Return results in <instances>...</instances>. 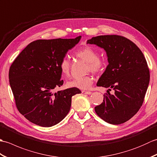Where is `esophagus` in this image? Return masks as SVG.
<instances>
[{
  "label": "esophagus",
  "mask_w": 157,
  "mask_h": 157,
  "mask_svg": "<svg viewBox=\"0 0 157 157\" xmlns=\"http://www.w3.org/2000/svg\"><path fill=\"white\" fill-rule=\"evenodd\" d=\"M82 92L83 93V94H88V95H90V94H92V92H90V91L82 90Z\"/></svg>",
  "instance_id": "1"
}]
</instances>
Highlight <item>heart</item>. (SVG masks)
<instances>
[{"label":"heart","mask_w":157,"mask_h":157,"mask_svg":"<svg viewBox=\"0 0 157 157\" xmlns=\"http://www.w3.org/2000/svg\"><path fill=\"white\" fill-rule=\"evenodd\" d=\"M75 56L85 62H87V71L94 73L101 72L105 67V63L98 57V53L91 46H86L75 52ZM60 69L65 77L70 75V63L66 58H63L60 63ZM94 78L91 75H86L80 78L73 79L67 83L69 88H75L80 90H88L91 87Z\"/></svg>","instance_id":"obj_1"}]
</instances>
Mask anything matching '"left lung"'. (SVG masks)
Masks as SVG:
<instances>
[{"mask_svg":"<svg viewBox=\"0 0 157 157\" xmlns=\"http://www.w3.org/2000/svg\"><path fill=\"white\" fill-rule=\"evenodd\" d=\"M87 43L104 48L109 61L97 86L109 89L95 111L106 122L121 124L134 116L144 102L150 81L147 62L140 49L121 36H98ZM111 88L113 95L109 92Z\"/></svg>","mask_w":157,"mask_h":157,"instance_id":"obj_1","label":"left lung"}]
</instances>
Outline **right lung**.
Returning <instances> with one entry per match:
<instances>
[{"label":"right lung","mask_w":157,"mask_h":157,"mask_svg":"<svg viewBox=\"0 0 157 157\" xmlns=\"http://www.w3.org/2000/svg\"><path fill=\"white\" fill-rule=\"evenodd\" d=\"M80 38L34 41L10 67L9 83L17 109L30 122L42 127L57 124L69 113L72 96L81 93L75 88L54 92L63 84L60 63Z\"/></svg>","instance_id":"obj_1"}]
</instances>
